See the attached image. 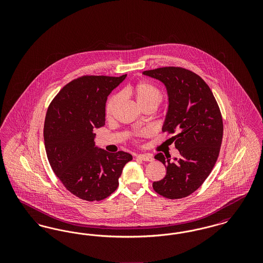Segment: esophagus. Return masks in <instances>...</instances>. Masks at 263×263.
<instances>
[{
  "label": "esophagus",
  "mask_w": 263,
  "mask_h": 263,
  "mask_svg": "<svg viewBox=\"0 0 263 263\" xmlns=\"http://www.w3.org/2000/svg\"><path fill=\"white\" fill-rule=\"evenodd\" d=\"M137 159L141 161H144V162H152L154 160L153 156L150 154H140V155H137Z\"/></svg>",
  "instance_id": "obj_1"
}]
</instances>
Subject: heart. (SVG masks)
<instances>
[{"mask_svg":"<svg viewBox=\"0 0 263 263\" xmlns=\"http://www.w3.org/2000/svg\"><path fill=\"white\" fill-rule=\"evenodd\" d=\"M122 95L125 97L133 98L141 108L149 105L157 107L158 104L162 101L161 90L148 82H141L135 86H128L122 90ZM118 101V95H113L112 97H110V99L107 101L105 109L107 117H110L112 115Z\"/></svg>","mask_w":263,"mask_h":263,"instance_id":"b5f03b06","label":"heart"}]
</instances>
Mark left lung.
<instances>
[{
	"instance_id": "8db88e82",
	"label": "left lung",
	"mask_w": 263,
	"mask_h": 263,
	"mask_svg": "<svg viewBox=\"0 0 263 263\" xmlns=\"http://www.w3.org/2000/svg\"><path fill=\"white\" fill-rule=\"evenodd\" d=\"M162 82L166 88L168 106L163 130L171 138L180 157L171 161L162 153L166 175L154 181V190L168 199L186 197L200 187L210 175L219 156L223 139L220 108L208 85L195 73L179 67H163L143 72Z\"/></svg>"
}]
</instances>
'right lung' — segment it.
Segmentation results:
<instances>
[{
	"instance_id": "1",
	"label": "right lung",
	"mask_w": 263,
	"mask_h": 263,
	"mask_svg": "<svg viewBox=\"0 0 263 263\" xmlns=\"http://www.w3.org/2000/svg\"><path fill=\"white\" fill-rule=\"evenodd\" d=\"M126 76H84L66 85L52 100L44 122V144L51 167L77 197L100 201L118 187L132 156L96 147L95 129L105 123V103Z\"/></svg>"
}]
</instances>
